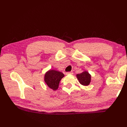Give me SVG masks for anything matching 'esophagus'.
<instances>
[{
	"label": "esophagus",
	"instance_id": "obj_1",
	"mask_svg": "<svg viewBox=\"0 0 127 127\" xmlns=\"http://www.w3.org/2000/svg\"><path fill=\"white\" fill-rule=\"evenodd\" d=\"M73 74V72L72 71L70 72H67L66 73V75H72Z\"/></svg>",
	"mask_w": 127,
	"mask_h": 127
}]
</instances>
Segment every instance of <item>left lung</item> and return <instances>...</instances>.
<instances>
[{"label": "left lung", "instance_id": "1", "mask_svg": "<svg viewBox=\"0 0 127 127\" xmlns=\"http://www.w3.org/2000/svg\"><path fill=\"white\" fill-rule=\"evenodd\" d=\"M79 83L83 86H88L91 81V75L87 71H84L80 74L76 75Z\"/></svg>", "mask_w": 127, "mask_h": 127}]
</instances>
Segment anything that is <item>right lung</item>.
I'll return each mask as SVG.
<instances>
[{
  "mask_svg": "<svg viewBox=\"0 0 127 127\" xmlns=\"http://www.w3.org/2000/svg\"><path fill=\"white\" fill-rule=\"evenodd\" d=\"M64 76L63 72L55 69H50L45 73L44 81L50 88L56 91L58 88L60 80Z\"/></svg>",
  "mask_w": 127,
  "mask_h": 127,
  "instance_id": "1",
  "label": "right lung"
}]
</instances>
